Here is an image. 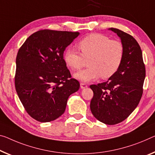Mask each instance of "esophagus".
<instances>
[{
  "label": "esophagus",
  "instance_id": "1",
  "mask_svg": "<svg viewBox=\"0 0 155 155\" xmlns=\"http://www.w3.org/2000/svg\"><path fill=\"white\" fill-rule=\"evenodd\" d=\"M87 87H88V86L85 82H81L80 83V87L82 88V89H84V88H87Z\"/></svg>",
  "mask_w": 155,
  "mask_h": 155
}]
</instances>
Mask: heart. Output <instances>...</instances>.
<instances>
[{"label":"heart","instance_id":"b5f03b06","mask_svg":"<svg viewBox=\"0 0 155 155\" xmlns=\"http://www.w3.org/2000/svg\"><path fill=\"white\" fill-rule=\"evenodd\" d=\"M81 53L74 48H68L64 53L66 65L73 71L89 66L75 74L78 80L88 82L101 76L109 79L117 73L124 58V46L117 40H112L106 35L94 33L87 35L78 43Z\"/></svg>","mask_w":155,"mask_h":155}]
</instances>
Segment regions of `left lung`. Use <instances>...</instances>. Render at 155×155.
<instances>
[{
    "label": "left lung",
    "mask_w": 155,
    "mask_h": 155,
    "mask_svg": "<svg viewBox=\"0 0 155 155\" xmlns=\"http://www.w3.org/2000/svg\"><path fill=\"white\" fill-rule=\"evenodd\" d=\"M124 46V58L117 73L107 82L92 84L90 108L94 117L107 125L125 120L139 104L143 94L146 68L141 47L132 35L111 28Z\"/></svg>",
    "instance_id": "obj_1"
}]
</instances>
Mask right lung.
I'll return each mask as SVG.
<instances>
[{
    "label": "right lung",
    "mask_w": 155,
    "mask_h": 155,
    "mask_svg": "<svg viewBox=\"0 0 155 155\" xmlns=\"http://www.w3.org/2000/svg\"><path fill=\"white\" fill-rule=\"evenodd\" d=\"M78 32L41 30L25 40L18 51L14 77L16 91L25 111L41 123L64 113L68 97L80 82L71 78L64 51Z\"/></svg>",
    "instance_id": "right-lung-1"
}]
</instances>
